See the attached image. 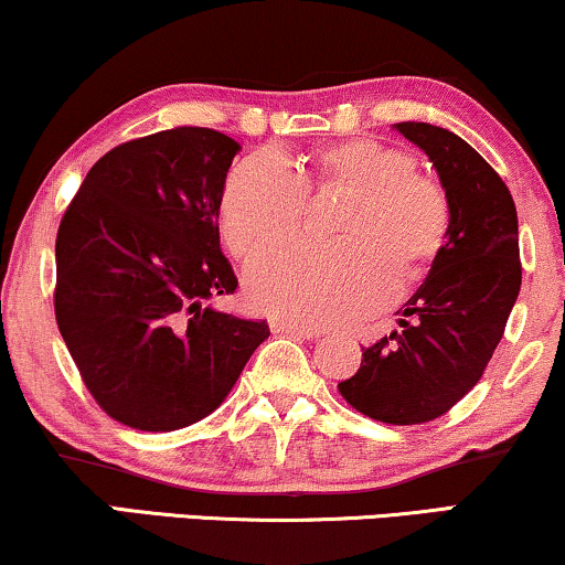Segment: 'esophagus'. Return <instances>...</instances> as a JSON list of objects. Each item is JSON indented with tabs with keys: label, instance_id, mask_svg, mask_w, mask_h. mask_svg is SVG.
Returning a JSON list of instances; mask_svg holds the SVG:
<instances>
[{
	"label": "esophagus",
	"instance_id": "obj_1",
	"mask_svg": "<svg viewBox=\"0 0 565 565\" xmlns=\"http://www.w3.org/2000/svg\"><path fill=\"white\" fill-rule=\"evenodd\" d=\"M275 334H288V337H300V339H319V331L308 329V327H298V323L290 321H273L269 323Z\"/></svg>",
	"mask_w": 565,
	"mask_h": 565
}]
</instances>
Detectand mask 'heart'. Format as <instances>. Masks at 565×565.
<instances>
[{
  "label": "heart",
  "instance_id": "obj_1",
  "mask_svg": "<svg viewBox=\"0 0 565 565\" xmlns=\"http://www.w3.org/2000/svg\"><path fill=\"white\" fill-rule=\"evenodd\" d=\"M412 153L358 138L313 151L298 174L275 149L231 169L221 195L223 242L236 257L296 234L308 198L350 195L334 236L344 244H288L254 259L244 277L252 308L308 329L342 327L388 303L427 273L450 231V203Z\"/></svg>",
  "mask_w": 565,
  "mask_h": 565
}]
</instances>
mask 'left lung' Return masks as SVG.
Returning a JSON list of instances; mask_svg holds the SVG:
<instances>
[{"label": "left lung", "mask_w": 565, "mask_h": 565, "mask_svg": "<svg viewBox=\"0 0 565 565\" xmlns=\"http://www.w3.org/2000/svg\"><path fill=\"white\" fill-rule=\"evenodd\" d=\"M437 169L450 231L427 280L408 298L398 331L362 352L339 393L360 414L385 424L443 416L481 381L520 296V226L507 184L452 130L396 122Z\"/></svg>", "instance_id": "obj_1"}]
</instances>
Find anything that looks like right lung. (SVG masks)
Listing matches in <instances>:
<instances>
[{"mask_svg": "<svg viewBox=\"0 0 565 565\" xmlns=\"http://www.w3.org/2000/svg\"><path fill=\"white\" fill-rule=\"evenodd\" d=\"M242 151L180 126L115 146L84 177L56 236V321L92 396L143 431L190 427L221 406L265 321L207 300L238 288L218 207Z\"/></svg>", "mask_w": 565, "mask_h": 565, "instance_id": "obj_1", "label": "right lung"}]
</instances>
